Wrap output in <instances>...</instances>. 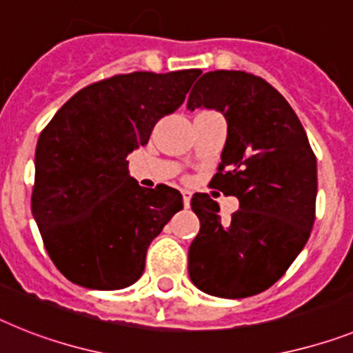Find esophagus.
Segmentation results:
<instances>
[{"label":"esophagus","mask_w":353,"mask_h":353,"mask_svg":"<svg viewBox=\"0 0 353 353\" xmlns=\"http://www.w3.org/2000/svg\"><path fill=\"white\" fill-rule=\"evenodd\" d=\"M183 203H185V206L188 208L190 206V199H192V192L190 190H183Z\"/></svg>","instance_id":"1"}]
</instances>
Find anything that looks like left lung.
<instances>
[{"mask_svg":"<svg viewBox=\"0 0 353 353\" xmlns=\"http://www.w3.org/2000/svg\"><path fill=\"white\" fill-rule=\"evenodd\" d=\"M197 108L226 117L228 140L212 183L241 208L226 222L208 194L192 197L201 230L188 250V274L206 294L248 298L278 282L309 241L316 156L289 102L260 77L208 71L188 97V109Z\"/></svg>","mask_w":353,"mask_h":353,"instance_id":"1","label":"left lung"}]
</instances>
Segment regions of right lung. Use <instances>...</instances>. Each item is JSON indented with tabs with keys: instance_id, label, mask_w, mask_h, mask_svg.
Instances as JSON below:
<instances>
[{
	"instance_id": "right-lung-1",
	"label": "right lung",
	"mask_w": 353,
	"mask_h": 353,
	"mask_svg": "<svg viewBox=\"0 0 353 353\" xmlns=\"http://www.w3.org/2000/svg\"><path fill=\"white\" fill-rule=\"evenodd\" d=\"M199 70L134 71L82 88L43 129L32 213L55 268L77 285L117 291L143 274L154 236L183 208L176 188H143L127 154L176 111Z\"/></svg>"
}]
</instances>
